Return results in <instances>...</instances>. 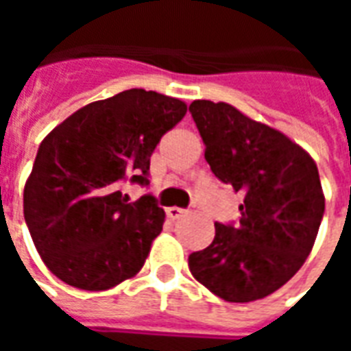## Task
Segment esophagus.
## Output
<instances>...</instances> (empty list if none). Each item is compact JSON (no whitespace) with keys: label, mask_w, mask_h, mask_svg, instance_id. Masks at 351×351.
I'll return each mask as SVG.
<instances>
[{"label":"esophagus","mask_w":351,"mask_h":351,"mask_svg":"<svg viewBox=\"0 0 351 351\" xmlns=\"http://www.w3.org/2000/svg\"><path fill=\"white\" fill-rule=\"evenodd\" d=\"M165 213H167V216L171 218V220H178V218H182L184 214L188 213V210H184V208H178V206H169Z\"/></svg>","instance_id":"1"}]
</instances>
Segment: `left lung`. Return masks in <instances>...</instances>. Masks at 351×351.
<instances>
[{
  "instance_id": "obj_1",
  "label": "left lung",
  "mask_w": 351,
  "mask_h": 351,
  "mask_svg": "<svg viewBox=\"0 0 351 351\" xmlns=\"http://www.w3.org/2000/svg\"><path fill=\"white\" fill-rule=\"evenodd\" d=\"M190 112L214 176L244 195L239 223L216 221L213 244L190 254V271L223 301L263 299L314 246L325 213L316 163L284 133L228 103L197 99Z\"/></svg>"
}]
</instances>
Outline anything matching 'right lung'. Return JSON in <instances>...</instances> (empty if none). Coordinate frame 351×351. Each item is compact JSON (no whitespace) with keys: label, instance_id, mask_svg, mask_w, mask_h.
<instances>
[{"label":"right lung","instance_id":"obj_1","mask_svg":"<svg viewBox=\"0 0 351 351\" xmlns=\"http://www.w3.org/2000/svg\"><path fill=\"white\" fill-rule=\"evenodd\" d=\"M186 108L133 88L79 108L45 137L24 188V218L62 282L101 291L143 269L165 213L150 193L130 203L120 188L148 186L150 156Z\"/></svg>","mask_w":351,"mask_h":351}]
</instances>
